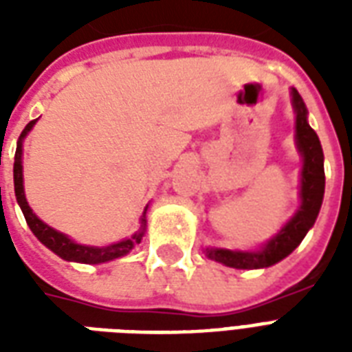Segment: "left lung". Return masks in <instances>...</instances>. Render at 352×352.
Returning <instances> with one entry per match:
<instances>
[{"label":"left lung","instance_id":"1","mask_svg":"<svg viewBox=\"0 0 352 352\" xmlns=\"http://www.w3.org/2000/svg\"><path fill=\"white\" fill-rule=\"evenodd\" d=\"M292 104L296 109V140L303 155L301 170V206L296 215L281 228L272 241H268L257 252H234L223 248H208L210 259L223 263L232 268H265L276 265L300 245L305 234L316 221L322 208L325 192V171H323V151L316 131L307 122V107L300 93L292 89Z\"/></svg>","mask_w":352,"mask_h":352}]
</instances>
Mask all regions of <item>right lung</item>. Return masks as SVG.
Segmentation results:
<instances>
[{
	"instance_id": "right-lung-1",
	"label": "right lung",
	"mask_w": 352,
	"mask_h": 352,
	"mask_svg": "<svg viewBox=\"0 0 352 352\" xmlns=\"http://www.w3.org/2000/svg\"><path fill=\"white\" fill-rule=\"evenodd\" d=\"M36 124V120H30L25 129L19 135L18 140V148H16V155H14V192H16V199H18V204L21 206V212L25 215V221H27V225L32 230V234L38 237V239L47 246V248H51L56 256H60L65 261H76V263H89V265H96V263H106L111 261V259H117L120 256H126L127 252L131 250L133 246L138 245L140 239H142L144 235V228H146V210H144L142 214V226H140V230L137 234L133 235L131 239L120 241V243H115V245L109 246H85V245H78V243H74L67 237V235L60 234L51 226H47L43 221H40L32 214V210L27 204V199H25L23 193V166H21V142H23L25 135L32 129V126Z\"/></svg>"
}]
</instances>
